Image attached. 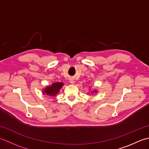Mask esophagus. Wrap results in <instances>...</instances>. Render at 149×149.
I'll list each match as a JSON object with an SVG mask.
<instances>
[{
	"mask_svg": "<svg viewBox=\"0 0 149 149\" xmlns=\"http://www.w3.org/2000/svg\"><path fill=\"white\" fill-rule=\"evenodd\" d=\"M70 83L74 84L75 83V81L74 79H70Z\"/></svg>",
	"mask_w": 149,
	"mask_h": 149,
	"instance_id": "obj_1",
	"label": "esophagus"
}]
</instances>
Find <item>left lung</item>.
<instances>
[{
    "label": "left lung",
    "mask_w": 149,
    "mask_h": 149,
    "mask_svg": "<svg viewBox=\"0 0 149 149\" xmlns=\"http://www.w3.org/2000/svg\"><path fill=\"white\" fill-rule=\"evenodd\" d=\"M95 92H96V91H95Z\"/></svg>",
    "instance_id": "8db88e82"
}]
</instances>
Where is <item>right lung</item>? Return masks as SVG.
<instances>
[{"label": "right lung", "mask_w": 149, "mask_h": 149, "mask_svg": "<svg viewBox=\"0 0 149 149\" xmlns=\"http://www.w3.org/2000/svg\"><path fill=\"white\" fill-rule=\"evenodd\" d=\"M63 83H55L52 84L50 86L47 87L43 91V93H45L49 96H55L58 93L59 90L63 86Z\"/></svg>", "instance_id": "add662e5"}]
</instances>
